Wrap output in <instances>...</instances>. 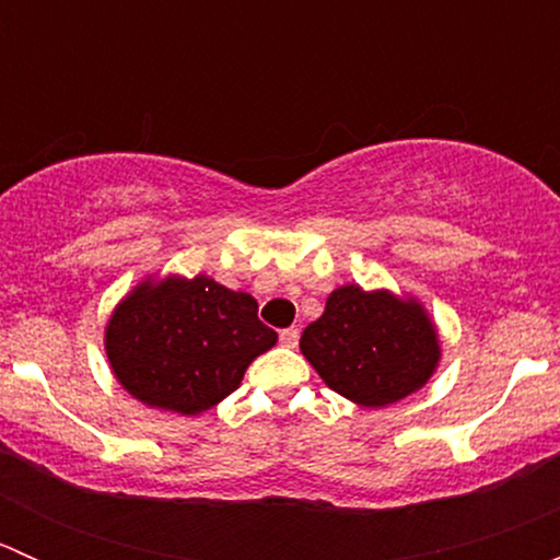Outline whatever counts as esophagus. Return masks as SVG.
<instances>
[{
    "label": "esophagus",
    "instance_id": "obj_1",
    "mask_svg": "<svg viewBox=\"0 0 560 560\" xmlns=\"http://www.w3.org/2000/svg\"><path fill=\"white\" fill-rule=\"evenodd\" d=\"M281 343H284V347H290V349H295L298 347V338H301V330H298V327H287V330H281Z\"/></svg>",
    "mask_w": 560,
    "mask_h": 560
}]
</instances>
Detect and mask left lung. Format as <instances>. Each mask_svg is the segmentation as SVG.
I'll return each mask as SVG.
<instances>
[{"label": "left lung", "mask_w": 560, "mask_h": 560, "mask_svg": "<svg viewBox=\"0 0 560 560\" xmlns=\"http://www.w3.org/2000/svg\"><path fill=\"white\" fill-rule=\"evenodd\" d=\"M301 352L327 387L380 409L425 385L442 349L420 303L347 284L327 298L325 314L303 330Z\"/></svg>", "instance_id": "1"}]
</instances>
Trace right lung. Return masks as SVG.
I'll list each match as a JSON object with an SVG mask.
<instances>
[{"mask_svg":"<svg viewBox=\"0 0 560 560\" xmlns=\"http://www.w3.org/2000/svg\"><path fill=\"white\" fill-rule=\"evenodd\" d=\"M257 301L208 276L143 281L105 330L116 380L143 404L200 415L238 389L248 363L276 343Z\"/></svg>","mask_w":560,"mask_h":560,"instance_id":"1","label":"right lung"}]
</instances>
